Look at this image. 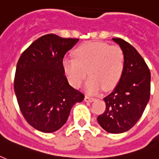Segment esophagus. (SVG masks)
<instances>
[{"label": "esophagus", "instance_id": "obj_1", "mask_svg": "<svg viewBox=\"0 0 159 159\" xmlns=\"http://www.w3.org/2000/svg\"><path fill=\"white\" fill-rule=\"evenodd\" d=\"M95 98L89 97V96H86V97L84 98V101H85V102H88V103H92V102H93Z\"/></svg>", "mask_w": 159, "mask_h": 159}]
</instances>
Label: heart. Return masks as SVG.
<instances>
[{
  "mask_svg": "<svg viewBox=\"0 0 159 159\" xmlns=\"http://www.w3.org/2000/svg\"><path fill=\"white\" fill-rule=\"evenodd\" d=\"M62 66L69 83L75 88L83 84L89 70L85 91L93 94L103 88L110 90L118 84L124 70V54L116 45L103 42L86 43L75 50L74 58L65 57Z\"/></svg>",
  "mask_w": 159,
  "mask_h": 159,
  "instance_id": "heart-1",
  "label": "heart"
}]
</instances>
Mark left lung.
Wrapping results in <instances>:
<instances>
[{
    "label": "left lung",
    "mask_w": 159,
    "mask_h": 159,
    "mask_svg": "<svg viewBox=\"0 0 159 159\" xmlns=\"http://www.w3.org/2000/svg\"><path fill=\"white\" fill-rule=\"evenodd\" d=\"M112 40L123 51L124 70L112 93L103 98L106 109L97 120L107 132L119 134L133 127L143 114L150 98L151 73L132 45L119 38Z\"/></svg>",
    "instance_id": "obj_1"
}]
</instances>
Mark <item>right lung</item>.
<instances>
[{"instance_id": "right-lung-1", "label": "right lung", "mask_w": 159, "mask_h": 159, "mask_svg": "<svg viewBox=\"0 0 159 159\" xmlns=\"http://www.w3.org/2000/svg\"><path fill=\"white\" fill-rule=\"evenodd\" d=\"M78 39L46 34L22 54L17 62L14 91L23 117L44 133L61 128L70 109L84 95L69 84L62 66L65 55Z\"/></svg>"}]
</instances>
